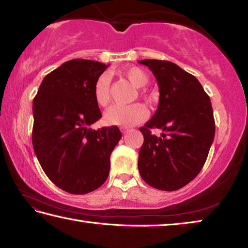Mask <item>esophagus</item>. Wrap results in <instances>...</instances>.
Returning a JSON list of instances; mask_svg holds the SVG:
<instances>
[{
    "mask_svg": "<svg viewBox=\"0 0 248 248\" xmlns=\"http://www.w3.org/2000/svg\"><path fill=\"white\" fill-rule=\"evenodd\" d=\"M120 130H121V131H123V133H128L130 131V129L127 128V127H121Z\"/></svg>",
    "mask_w": 248,
    "mask_h": 248,
    "instance_id": "esophagus-1",
    "label": "esophagus"
}]
</instances>
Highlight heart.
<instances>
[{
	"label": "heart",
	"mask_w": 248,
	"mask_h": 248,
	"mask_svg": "<svg viewBox=\"0 0 248 248\" xmlns=\"http://www.w3.org/2000/svg\"><path fill=\"white\" fill-rule=\"evenodd\" d=\"M123 74L136 87H144L149 83V77L143 70L138 66H130L123 70ZM93 95L95 102L99 106H107L110 102V78L108 74L103 73L96 78ZM141 95L151 102V97L142 92ZM148 117V110L141 104L131 105H114L109 107L105 112V120L112 125H121L129 127L143 121Z\"/></svg>",
	"instance_id": "heart-1"
}]
</instances>
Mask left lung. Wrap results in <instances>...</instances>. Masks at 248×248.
<instances>
[{"label": "left lung", "mask_w": 248, "mask_h": 248, "mask_svg": "<svg viewBox=\"0 0 248 248\" xmlns=\"http://www.w3.org/2000/svg\"><path fill=\"white\" fill-rule=\"evenodd\" d=\"M152 71L159 89L158 107L140 131L144 142L138 167L151 187L173 191L186 186L202 169L215 139L216 124L210 97L194 75L177 64L141 60ZM161 128V137L150 129Z\"/></svg>", "instance_id": "obj_1"}]
</instances>
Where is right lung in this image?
Segmentation results:
<instances>
[{
    "instance_id": "add662e5",
    "label": "right lung",
    "mask_w": 248,
    "mask_h": 248,
    "mask_svg": "<svg viewBox=\"0 0 248 248\" xmlns=\"http://www.w3.org/2000/svg\"><path fill=\"white\" fill-rule=\"evenodd\" d=\"M109 66L73 59L45 77L32 102V146L49 179L84 195L106 182L110 154L121 139L118 127L90 128L102 118L93 89Z\"/></svg>"
}]
</instances>
